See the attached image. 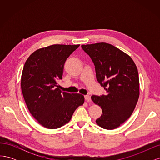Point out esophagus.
Wrapping results in <instances>:
<instances>
[{"label": "esophagus", "instance_id": "obj_1", "mask_svg": "<svg viewBox=\"0 0 160 160\" xmlns=\"http://www.w3.org/2000/svg\"><path fill=\"white\" fill-rule=\"evenodd\" d=\"M85 101H88V102H89V101H91V98H90V96H89V95H85Z\"/></svg>", "mask_w": 160, "mask_h": 160}]
</instances>
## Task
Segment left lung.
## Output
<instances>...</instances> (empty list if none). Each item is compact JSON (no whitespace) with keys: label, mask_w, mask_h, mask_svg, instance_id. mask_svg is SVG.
I'll return each instance as SVG.
<instances>
[{"label":"left lung","mask_w":160,"mask_h":160,"mask_svg":"<svg viewBox=\"0 0 160 160\" xmlns=\"http://www.w3.org/2000/svg\"><path fill=\"white\" fill-rule=\"evenodd\" d=\"M81 47L91 58L97 80L106 91L105 95L91 96L103 112L96 123L105 129L118 128L130 118L138 103L139 80L137 67L129 55L109 43Z\"/></svg>","instance_id":"8db88e82"}]
</instances>
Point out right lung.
<instances>
[{
	"label": "right lung",
	"mask_w": 160,
	"mask_h": 160,
	"mask_svg": "<svg viewBox=\"0 0 160 160\" xmlns=\"http://www.w3.org/2000/svg\"><path fill=\"white\" fill-rule=\"evenodd\" d=\"M80 45H52L34 51L24 65L21 90L28 111L37 122L54 129L69 122L75 109L84 103V96L62 92V79L67 58Z\"/></svg>",
	"instance_id": "1"
}]
</instances>
